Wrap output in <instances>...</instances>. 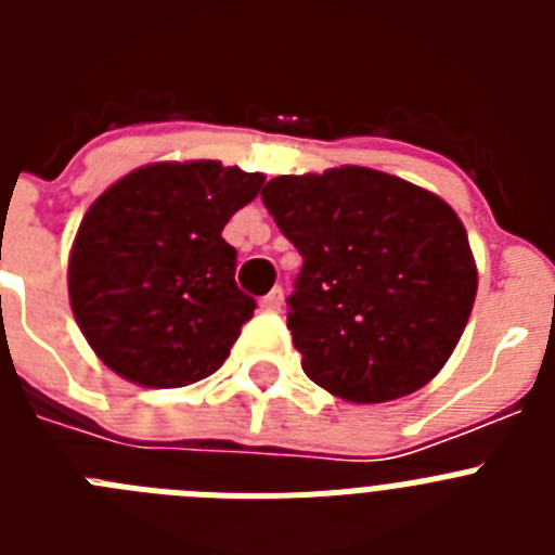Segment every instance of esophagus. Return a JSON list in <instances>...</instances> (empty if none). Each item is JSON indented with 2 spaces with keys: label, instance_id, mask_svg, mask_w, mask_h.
<instances>
[{
  "label": "esophagus",
  "instance_id": "esophagus-1",
  "mask_svg": "<svg viewBox=\"0 0 555 555\" xmlns=\"http://www.w3.org/2000/svg\"><path fill=\"white\" fill-rule=\"evenodd\" d=\"M283 297H286V294H283V288L274 286L272 292H269L267 297H263V300H261V308H263V311H281Z\"/></svg>",
  "mask_w": 555,
  "mask_h": 555
}]
</instances>
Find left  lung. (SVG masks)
Masks as SVG:
<instances>
[{
	"mask_svg": "<svg viewBox=\"0 0 555 555\" xmlns=\"http://www.w3.org/2000/svg\"><path fill=\"white\" fill-rule=\"evenodd\" d=\"M261 197L302 255L288 297L302 372L347 403H389L430 384L478 292L455 210L366 166L281 175Z\"/></svg>",
	"mask_w": 555,
	"mask_h": 555,
	"instance_id": "8db88e82",
	"label": "left lung"
}]
</instances>
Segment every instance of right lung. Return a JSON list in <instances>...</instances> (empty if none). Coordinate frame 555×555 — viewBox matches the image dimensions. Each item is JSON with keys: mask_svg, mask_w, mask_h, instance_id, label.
Segmentation results:
<instances>
[{"mask_svg": "<svg viewBox=\"0 0 555 555\" xmlns=\"http://www.w3.org/2000/svg\"><path fill=\"white\" fill-rule=\"evenodd\" d=\"M261 185V171L219 160H164L94 199L68 255V300L107 370L178 389L224 364L255 300L235 286L222 230Z\"/></svg>", "mask_w": 555, "mask_h": 555, "instance_id": "obj_1", "label": "right lung"}]
</instances>
